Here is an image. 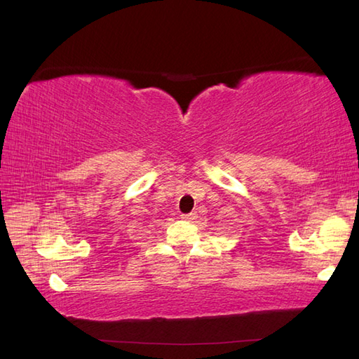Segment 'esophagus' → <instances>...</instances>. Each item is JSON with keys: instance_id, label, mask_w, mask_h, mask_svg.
I'll return each instance as SVG.
<instances>
[{"instance_id": "1", "label": "esophagus", "mask_w": 359, "mask_h": 359, "mask_svg": "<svg viewBox=\"0 0 359 359\" xmlns=\"http://www.w3.org/2000/svg\"><path fill=\"white\" fill-rule=\"evenodd\" d=\"M182 219H183V220H187V222H191V220H194V219H197V212H191V214H183V215H182Z\"/></svg>"}]
</instances>
